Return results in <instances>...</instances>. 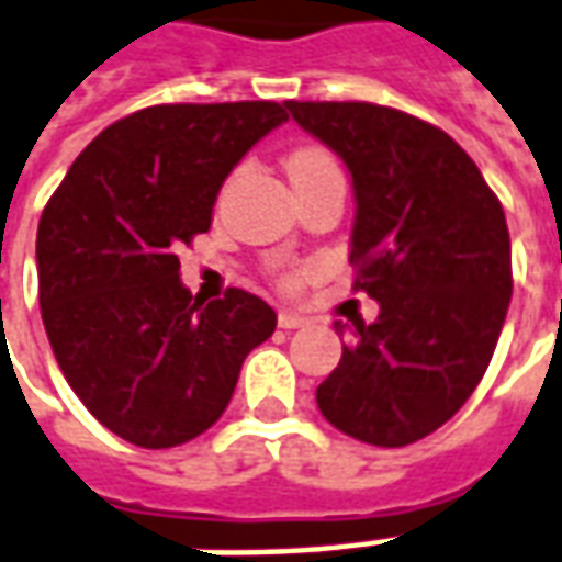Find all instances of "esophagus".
I'll list each match as a JSON object with an SVG mask.
<instances>
[{
	"instance_id": "34e87169",
	"label": "esophagus",
	"mask_w": 562,
	"mask_h": 562,
	"mask_svg": "<svg viewBox=\"0 0 562 562\" xmlns=\"http://www.w3.org/2000/svg\"><path fill=\"white\" fill-rule=\"evenodd\" d=\"M277 322H280V328H289V331H292V328H301L307 319H304L301 313H294V310H280Z\"/></svg>"
}]
</instances>
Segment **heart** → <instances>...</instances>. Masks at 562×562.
Segmentation results:
<instances>
[{
  "mask_svg": "<svg viewBox=\"0 0 562 562\" xmlns=\"http://www.w3.org/2000/svg\"><path fill=\"white\" fill-rule=\"evenodd\" d=\"M328 164H335L331 155L325 151V148H316V145H304V148H294L289 151V158H285V170H289V179L294 176H307L313 170H322V167H328ZM294 277H285V285H292Z\"/></svg>",
  "mask_w": 562,
  "mask_h": 562,
  "instance_id": "heart-1",
  "label": "heart"
}]
</instances>
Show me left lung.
Here are the masks:
<instances>
[{
	"instance_id": "left-lung-1",
	"label": "left lung",
	"mask_w": 562,
	"mask_h": 562,
	"mask_svg": "<svg viewBox=\"0 0 562 562\" xmlns=\"http://www.w3.org/2000/svg\"><path fill=\"white\" fill-rule=\"evenodd\" d=\"M285 109L347 164L352 289L380 304L371 325L352 322L316 404L364 445H414L469 402L493 359L512 301L502 203L429 121L374 103L289 100ZM335 328L347 331L344 322Z\"/></svg>"
}]
</instances>
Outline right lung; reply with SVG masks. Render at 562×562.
<instances>
[{
  "mask_svg": "<svg viewBox=\"0 0 562 562\" xmlns=\"http://www.w3.org/2000/svg\"><path fill=\"white\" fill-rule=\"evenodd\" d=\"M289 121L285 105H148L109 124L48 200L38 304L66 383L117 438L186 445L225 414L243 359L277 328L258 294L203 304L179 280L227 172Z\"/></svg>",
  "mask_w": 562,
  "mask_h": 562,
  "instance_id": "add662e5",
  "label": "right lung"
}]
</instances>
